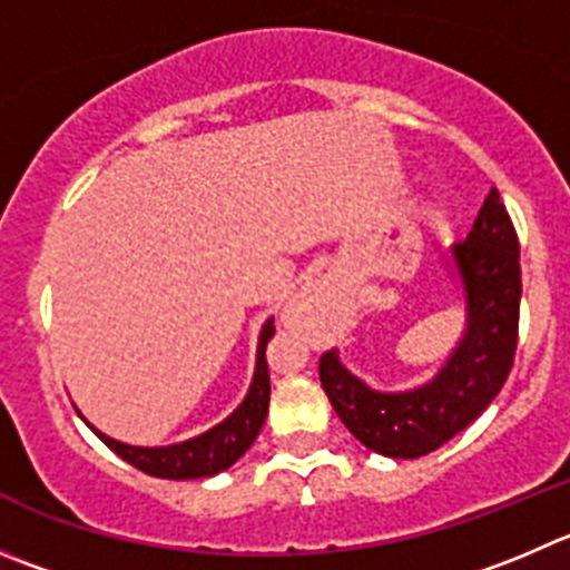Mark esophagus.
<instances>
[{"label":"esophagus","mask_w":570,"mask_h":570,"mask_svg":"<svg viewBox=\"0 0 570 570\" xmlns=\"http://www.w3.org/2000/svg\"><path fill=\"white\" fill-rule=\"evenodd\" d=\"M335 307H338V291L330 282H307L305 288L296 291L285 313L294 327H318L335 316Z\"/></svg>","instance_id":"obj_1"}]
</instances>
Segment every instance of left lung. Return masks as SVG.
Instances as JSON below:
<instances>
[{
  "mask_svg": "<svg viewBox=\"0 0 570 570\" xmlns=\"http://www.w3.org/2000/svg\"><path fill=\"white\" fill-rule=\"evenodd\" d=\"M439 271L462 302V333L425 383L383 392L327 352L322 386L352 436L389 459H420L442 448L498 397L518 346L520 246L492 187L464 246L442 254Z\"/></svg>",
  "mask_w": 570,
  "mask_h": 570,
  "instance_id": "1",
  "label": "left lung"
}]
</instances>
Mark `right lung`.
I'll return each mask as SVG.
<instances>
[{"label": "right lung", "mask_w": 570, "mask_h": 570, "mask_svg": "<svg viewBox=\"0 0 570 570\" xmlns=\"http://www.w3.org/2000/svg\"><path fill=\"white\" fill-rule=\"evenodd\" d=\"M274 318H268V322L263 324V330H259L254 377L246 397L240 400V405H237L226 420H220L218 425L198 433V436H189L184 439V442L173 444H154V448H148V444H128L108 436L100 428L91 425V422L80 414V409L75 411H78L80 420L95 431V436L100 439L102 444H108L119 459H126L128 464H134V468L142 470V473L173 481L209 479V475H218L224 473V470H229L232 464L252 448L259 428H263L265 414H268L271 377L265 352H268V341L274 338Z\"/></svg>", "instance_id": "obj_1"}]
</instances>
